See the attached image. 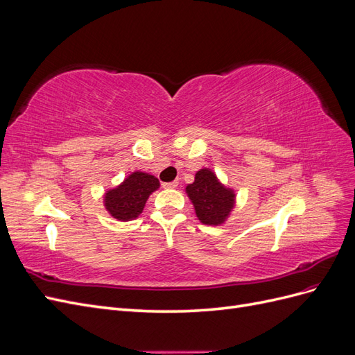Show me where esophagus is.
Masks as SVG:
<instances>
[{
	"label": "esophagus",
	"instance_id": "obj_1",
	"mask_svg": "<svg viewBox=\"0 0 355 355\" xmlns=\"http://www.w3.org/2000/svg\"><path fill=\"white\" fill-rule=\"evenodd\" d=\"M179 185V182H167V184H163V188H166V189H173V188H176Z\"/></svg>",
	"mask_w": 355,
	"mask_h": 355
}]
</instances>
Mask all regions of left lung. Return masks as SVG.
<instances>
[{"mask_svg":"<svg viewBox=\"0 0 355 355\" xmlns=\"http://www.w3.org/2000/svg\"><path fill=\"white\" fill-rule=\"evenodd\" d=\"M185 192L198 220L210 227H219L227 222L237 202L234 188L222 184L216 173L207 167L197 171L194 182L187 185Z\"/></svg>","mask_w":355,"mask_h":355,"instance_id":"1","label":"left lung"}]
</instances>
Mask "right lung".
Listing matches in <instances>:
<instances>
[{"label": "right lung", "instance_id": "right-lung-1", "mask_svg": "<svg viewBox=\"0 0 355 355\" xmlns=\"http://www.w3.org/2000/svg\"><path fill=\"white\" fill-rule=\"evenodd\" d=\"M158 188L159 182L154 175L135 170L120 185L105 191L103 206L116 220H133L144 211L149 196Z\"/></svg>", "mask_w": 355, "mask_h": 355}]
</instances>
